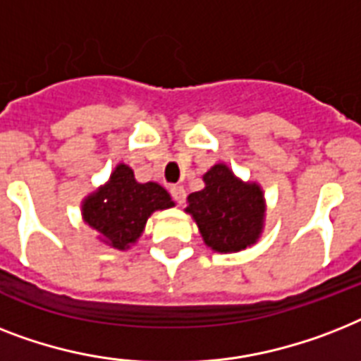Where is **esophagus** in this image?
<instances>
[{"label":"esophagus","instance_id":"obj_1","mask_svg":"<svg viewBox=\"0 0 361 361\" xmlns=\"http://www.w3.org/2000/svg\"><path fill=\"white\" fill-rule=\"evenodd\" d=\"M171 195H172V198H174L176 202H178V204H183V202H185V196H187V192H185V189H183V187L181 185H172L171 187Z\"/></svg>","mask_w":361,"mask_h":361}]
</instances>
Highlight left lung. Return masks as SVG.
I'll return each mask as SVG.
<instances>
[{
    "label": "left lung",
    "mask_w": 361,
    "mask_h": 361,
    "mask_svg": "<svg viewBox=\"0 0 361 361\" xmlns=\"http://www.w3.org/2000/svg\"><path fill=\"white\" fill-rule=\"evenodd\" d=\"M204 189L187 196L185 213L196 222L213 252L231 254L256 245L265 228V192L257 181H245L226 163L202 176Z\"/></svg>",
    "instance_id": "left-lung-1"
}]
</instances>
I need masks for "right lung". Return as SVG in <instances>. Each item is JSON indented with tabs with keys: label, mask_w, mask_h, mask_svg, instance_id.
I'll return each instance as SVG.
<instances>
[{
	"label": "right lung",
	"mask_w": 361,
	"mask_h": 361,
	"mask_svg": "<svg viewBox=\"0 0 361 361\" xmlns=\"http://www.w3.org/2000/svg\"><path fill=\"white\" fill-rule=\"evenodd\" d=\"M169 207H174V200L165 187L155 181L139 183L133 169L118 163L104 185L85 196L81 216L104 245L128 250L139 241L152 213Z\"/></svg>",
	"instance_id": "right-lung-1"
}]
</instances>
